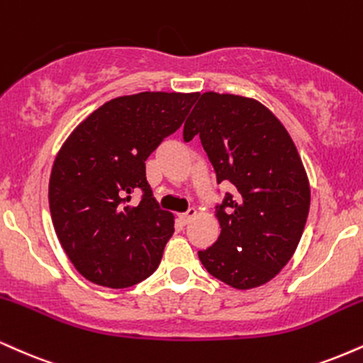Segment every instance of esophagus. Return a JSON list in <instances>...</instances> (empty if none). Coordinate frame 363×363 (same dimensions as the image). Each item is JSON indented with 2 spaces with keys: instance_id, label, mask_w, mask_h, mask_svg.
<instances>
[{
  "instance_id": "34e87169",
  "label": "esophagus",
  "mask_w": 363,
  "mask_h": 363,
  "mask_svg": "<svg viewBox=\"0 0 363 363\" xmlns=\"http://www.w3.org/2000/svg\"><path fill=\"white\" fill-rule=\"evenodd\" d=\"M194 215H196V209H194V208L187 209L186 213H182V215H179V221H181L182 225H187L191 220H193Z\"/></svg>"
}]
</instances>
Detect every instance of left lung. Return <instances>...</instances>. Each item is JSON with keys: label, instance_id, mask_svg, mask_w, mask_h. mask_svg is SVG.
<instances>
[{"label": "left lung", "instance_id": "8db88e82", "mask_svg": "<svg viewBox=\"0 0 363 363\" xmlns=\"http://www.w3.org/2000/svg\"><path fill=\"white\" fill-rule=\"evenodd\" d=\"M199 137L218 184L233 194L216 204L221 233L199 250L204 269L235 289H252L281 272L298 248L311 191L294 142L281 121L255 99L204 93L182 132Z\"/></svg>", "mask_w": 363, "mask_h": 363}]
</instances>
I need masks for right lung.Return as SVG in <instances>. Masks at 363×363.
Segmentation results:
<instances>
[{
  "label": "right lung",
  "instance_id": "add662e5",
  "mask_svg": "<svg viewBox=\"0 0 363 363\" xmlns=\"http://www.w3.org/2000/svg\"><path fill=\"white\" fill-rule=\"evenodd\" d=\"M198 93H138L104 103L65 140L49 182L54 228L81 276L123 289L155 272L174 233L145 160L182 125ZM140 194L138 203L131 199Z\"/></svg>",
  "mask_w": 363,
  "mask_h": 363
}]
</instances>
